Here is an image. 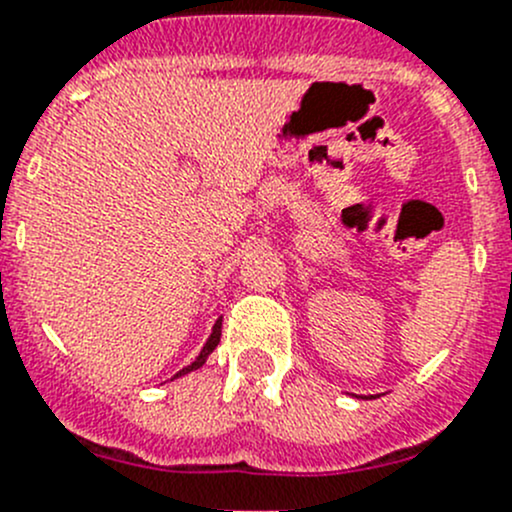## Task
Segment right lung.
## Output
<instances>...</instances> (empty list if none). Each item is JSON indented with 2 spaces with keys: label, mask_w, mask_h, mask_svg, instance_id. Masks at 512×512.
<instances>
[{
  "label": "right lung",
  "mask_w": 512,
  "mask_h": 512,
  "mask_svg": "<svg viewBox=\"0 0 512 512\" xmlns=\"http://www.w3.org/2000/svg\"><path fill=\"white\" fill-rule=\"evenodd\" d=\"M220 332H223V317H220L218 322H215V327H213V334H210V337H208V342H205L203 352L198 354V359H195L193 364H190V366H185V369H180L178 374H175V376H183V374H188V371H195V369H200V366L205 364V359H208V356L213 354V349L218 347V344H220Z\"/></svg>",
  "instance_id": "obj_1"
}]
</instances>
